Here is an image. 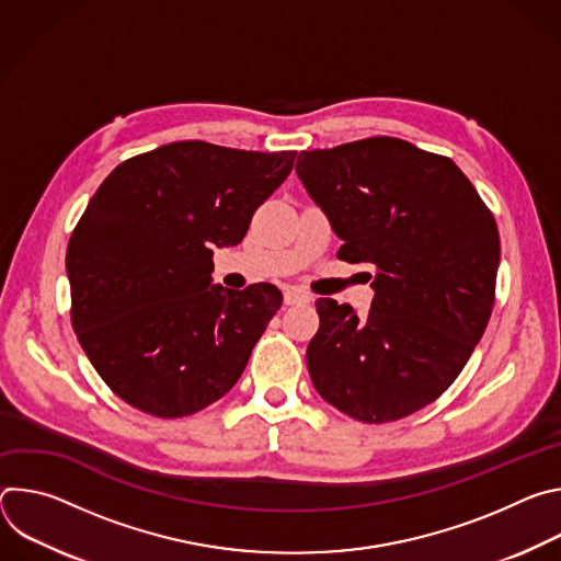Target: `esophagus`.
<instances>
[{"label":"esophagus","mask_w":561,"mask_h":561,"mask_svg":"<svg viewBox=\"0 0 561 561\" xmlns=\"http://www.w3.org/2000/svg\"><path fill=\"white\" fill-rule=\"evenodd\" d=\"M284 301H286L288 306L301 304V301H308V295L301 293V290H297V288H286V290H284Z\"/></svg>","instance_id":"1"}]
</instances>
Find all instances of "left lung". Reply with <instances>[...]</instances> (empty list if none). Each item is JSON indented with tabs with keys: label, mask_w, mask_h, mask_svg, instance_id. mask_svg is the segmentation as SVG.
I'll list each match as a JSON object with an SVG mask.
<instances>
[{
	"label": "left lung",
	"mask_w": 561,
	"mask_h": 561,
	"mask_svg": "<svg viewBox=\"0 0 561 561\" xmlns=\"http://www.w3.org/2000/svg\"><path fill=\"white\" fill-rule=\"evenodd\" d=\"M295 173L344 242L337 257L375 266L368 314L317 299L310 379L359 422L402 420L435 402L486 331L495 217L448 157L397 137L304 150Z\"/></svg>",
	"instance_id": "obj_1"
}]
</instances>
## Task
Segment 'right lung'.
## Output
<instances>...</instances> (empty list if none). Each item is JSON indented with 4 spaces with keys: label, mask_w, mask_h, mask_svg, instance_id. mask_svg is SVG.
Here are the masks:
<instances>
[{
    "label": "right lung",
    "mask_w": 561,
    "mask_h": 561,
    "mask_svg": "<svg viewBox=\"0 0 561 561\" xmlns=\"http://www.w3.org/2000/svg\"><path fill=\"white\" fill-rule=\"evenodd\" d=\"M295 154L173 141L119 164L91 197L66 253L70 319L126 404L193 415L244 373L282 293L213 284V247L242 242Z\"/></svg>",
    "instance_id": "add662e5"
}]
</instances>
